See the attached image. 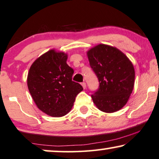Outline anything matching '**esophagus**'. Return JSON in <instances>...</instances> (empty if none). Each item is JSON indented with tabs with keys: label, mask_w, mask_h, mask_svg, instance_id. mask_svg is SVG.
Listing matches in <instances>:
<instances>
[{
	"label": "esophagus",
	"mask_w": 159,
	"mask_h": 159,
	"mask_svg": "<svg viewBox=\"0 0 159 159\" xmlns=\"http://www.w3.org/2000/svg\"><path fill=\"white\" fill-rule=\"evenodd\" d=\"M81 85H82V86H83V88H84V89H86V83H85V82H83V83H81Z\"/></svg>",
	"instance_id": "1"
}]
</instances>
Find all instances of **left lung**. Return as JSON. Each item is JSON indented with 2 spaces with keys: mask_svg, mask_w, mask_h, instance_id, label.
<instances>
[{
  "mask_svg": "<svg viewBox=\"0 0 159 159\" xmlns=\"http://www.w3.org/2000/svg\"><path fill=\"white\" fill-rule=\"evenodd\" d=\"M87 56L99 84L92 94L95 105L105 113L119 111L126 104L134 88L132 63L118 48L105 44L91 48Z\"/></svg>",
  "mask_w": 159,
  "mask_h": 159,
  "instance_id": "1",
  "label": "left lung"
}]
</instances>
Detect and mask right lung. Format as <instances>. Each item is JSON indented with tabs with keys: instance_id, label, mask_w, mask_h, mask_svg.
Listing matches in <instances>:
<instances>
[{
	"instance_id": "1",
	"label": "right lung",
	"mask_w": 159,
	"mask_h": 159,
	"mask_svg": "<svg viewBox=\"0 0 159 159\" xmlns=\"http://www.w3.org/2000/svg\"><path fill=\"white\" fill-rule=\"evenodd\" d=\"M67 55L52 49L32 64L27 86L37 107L52 117H61L70 111L78 94L83 90L72 81L73 69L67 64Z\"/></svg>"
}]
</instances>
